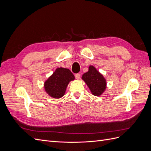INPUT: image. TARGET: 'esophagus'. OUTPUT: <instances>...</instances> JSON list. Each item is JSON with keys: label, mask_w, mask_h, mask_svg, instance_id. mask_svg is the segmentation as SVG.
I'll use <instances>...</instances> for the list:
<instances>
[{"label": "esophagus", "mask_w": 151, "mask_h": 151, "mask_svg": "<svg viewBox=\"0 0 151 151\" xmlns=\"http://www.w3.org/2000/svg\"><path fill=\"white\" fill-rule=\"evenodd\" d=\"M75 77L76 79H80V74H75Z\"/></svg>", "instance_id": "34e87169"}]
</instances>
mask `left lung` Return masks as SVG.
Returning a JSON list of instances; mask_svg holds the SVG:
<instances>
[{"mask_svg": "<svg viewBox=\"0 0 151 151\" xmlns=\"http://www.w3.org/2000/svg\"><path fill=\"white\" fill-rule=\"evenodd\" d=\"M82 79L94 96H100L106 89V80L93 66L89 67V71L84 73Z\"/></svg>", "mask_w": 151, "mask_h": 151, "instance_id": "8db88e82", "label": "left lung"}]
</instances>
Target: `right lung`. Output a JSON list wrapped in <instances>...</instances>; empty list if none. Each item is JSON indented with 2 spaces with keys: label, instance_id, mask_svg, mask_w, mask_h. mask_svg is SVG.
Wrapping results in <instances>:
<instances>
[{
  "label": "right lung",
  "instance_id": "1",
  "mask_svg": "<svg viewBox=\"0 0 151 151\" xmlns=\"http://www.w3.org/2000/svg\"><path fill=\"white\" fill-rule=\"evenodd\" d=\"M74 76L68 68H58L45 83V89L51 97L60 98L64 95L68 84L74 79Z\"/></svg>",
  "mask_w": 151,
  "mask_h": 151
}]
</instances>
